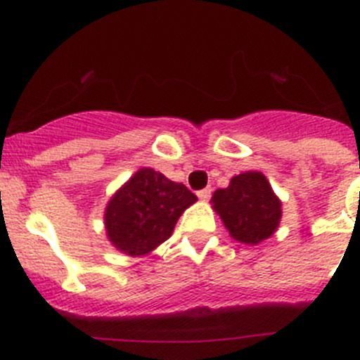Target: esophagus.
<instances>
[{
  "label": "esophagus",
  "mask_w": 360,
  "mask_h": 360,
  "mask_svg": "<svg viewBox=\"0 0 360 360\" xmlns=\"http://www.w3.org/2000/svg\"><path fill=\"white\" fill-rule=\"evenodd\" d=\"M198 198H200V200H203V202H207L210 198V195H212V190H210V188H205V190H200L198 191Z\"/></svg>",
  "instance_id": "34e87169"
}]
</instances>
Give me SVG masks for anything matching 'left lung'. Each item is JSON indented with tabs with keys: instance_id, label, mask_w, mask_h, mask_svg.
<instances>
[{
	"instance_id": "left-lung-1",
	"label": "left lung",
	"mask_w": 360,
	"mask_h": 360,
	"mask_svg": "<svg viewBox=\"0 0 360 360\" xmlns=\"http://www.w3.org/2000/svg\"><path fill=\"white\" fill-rule=\"evenodd\" d=\"M210 203L230 237L245 245H257L270 238L282 219L281 198L271 190L266 176L257 170L231 177L226 188L214 191Z\"/></svg>"
}]
</instances>
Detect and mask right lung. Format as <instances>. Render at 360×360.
Segmentation results:
<instances>
[{
	"label": "right lung",
	"instance_id": "add662e5",
	"mask_svg": "<svg viewBox=\"0 0 360 360\" xmlns=\"http://www.w3.org/2000/svg\"><path fill=\"white\" fill-rule=\"evenodd\" d=\"M183 183L143 167L115 191L104 210L106 237L127 256H146L172 235L181 214L197 202Z\"/></svg>",
	"mask_w": 360,
	"mask_h": 360
}]
</instances>
